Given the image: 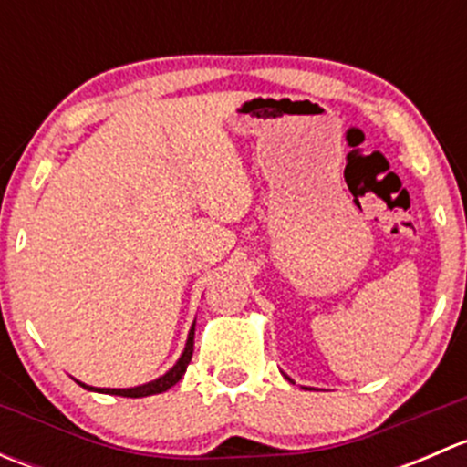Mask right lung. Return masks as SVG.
<instances>
[{"label": "right lung", "mask_w": 467, "mask_h": 467, "mask_svg": "<svg viewBox=\"0 0 467 467\" xmlns=\"http://www.w3.org/2000/svg\"><path fill=\"white\" fill-rule=\"evenodd\" d=\"M192 355H194V327H192L190 338H187L185 352H182V357H181V359H178V364L173 366V368L169 370L167 375H162V378H160V379L149 381V384H144V386H135V389H94V386L81 384V381H78V384H81L83 389H88V390H101V393L121 395V398H146V395L164 393V390L171 389L173 384H178V381H181L182 375H185L187 366H190Z\"/></svg>", "instance_id": "right-lung-1"}]
</instances>
